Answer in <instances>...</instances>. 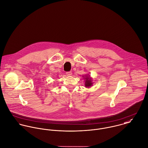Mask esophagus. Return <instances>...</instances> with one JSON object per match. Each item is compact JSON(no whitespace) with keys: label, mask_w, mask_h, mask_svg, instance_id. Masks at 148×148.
Here are the masks:
<instances>
[{"label":"esophagus","mask_w":148,"mask_h":148,"mask_svg":"<svg viewBox=\"0 0 148 148\" xmlns=\"http://www.w3.org/2000/svg\"><path fill=\"white\" fill-rule=\"evenodd\" d=\"M66 75L68 76H71L72 75V72H66Z\"/></svg>","instance_id":"34e87169"}]
</instances>
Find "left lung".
I'll use <instances>...</instances> for the list:
<instances>
[{
	"instance_id": "1",
	"label": "left lung",
	"mask_w": 148,
	"mask_h": 148,
	"mask_svg": "<svg viewBox=\"0 0 148 148\" xmlns=\"http://www.w3.org/2000/svg\"><path fill=\"white\" fill-rule=\"evenodd\" d=\"M83 77H84V79L85 87L87 88L91 87L92 86L93 83H92L91 77H90V76H89V75L87 74V75H86L85 76H83Z\"/></svg>"
}]
</instances>
